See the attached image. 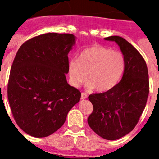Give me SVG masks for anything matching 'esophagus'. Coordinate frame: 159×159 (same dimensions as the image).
Returning a JSON list of instances; mask_svg holds the SVG:
<instances>
[{
    "label": "esophagus",
    "instance_id": "34e87169",
    "mask_svg": "<svg viewBox=\"0 0 159 159\" xmlns=\"http://www.w3.org/2000/svg\"><path fill=\"white\" fill-rule=\"evenodd\" d=\"M88 98V95H87L86 93H84V92H82V94H81V99H85Z\"/></svg>",
    "mask_w": 159,
    "mask_h": 159
}]
</instances>
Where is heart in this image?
<instances>
[{
	"label": "heart",
	"mask_w": 159,
	"mask_h": 159,
	"mask_svg": "<svg viewBox=\"0 0 159 159\" xmlns=\"http://www.w3.org/2000/svg\"><path fill=\"white\" fill-rule=\"evenodd\" d=\"M125 69V58L122 52L111 48L94 45L84 49L79 59H71L68 64L70 83L80 87L88 78V87L98 92L112 89L120 80Z\"/></svg>",
	"instance_id": "obj_1"
}]
</instances>
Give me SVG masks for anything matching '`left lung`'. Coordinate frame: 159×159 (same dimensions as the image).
Here are the masks:
<instances>
[{
	"mask_svg": "<svg viewBox=\"0 0 159 159\" xmlns=\"http://www.w3.org/2000/svg\"><path fill=\"white\" fill-rule=\"evenodd\" d=\"M104 40L119 46L125 58V69L120 82L112 89L88 96L93 111L88 123L102 139L116 140L134 128L145 108L149 95L148 70L141 54L123 37L112 36Z\"/></svg>",
	"mask_w": 159,
	"mask_h": 159,
	"instance_id": "1",
	"label": "left lung"
}]
</instances>
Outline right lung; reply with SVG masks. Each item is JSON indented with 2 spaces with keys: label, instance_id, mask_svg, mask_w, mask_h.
I'll return each mask as SVG.
<instances>
[{
  "label": "right lung",
  "instance_id": "right-lung-1",
  "mask_svg": "<svg viewBox=\"0 0 159 159\" xmlns=\"http://www.w3.org/2000/svg\"><path fill=\"white\" fill-rule=\"evenodd\" d=\"M75 43L72 34L50 32L20 46L11 67L8 99L20 128L36 138L47 137L64 125L80 102V92L67 84V55Z\"/></svg>",
  "mask_w": 159,
  "mask_h": 159
}]
</instances>
